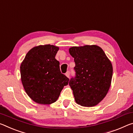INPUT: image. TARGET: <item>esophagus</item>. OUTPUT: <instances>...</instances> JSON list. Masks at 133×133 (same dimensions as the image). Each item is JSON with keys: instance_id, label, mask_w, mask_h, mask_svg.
I'll list each match as a JSON object with an SVG mask.
<instances>
[{"instance_id": "obj_1", "label": "esophagus", "mask_w": 133, "mask_h": 133, "mask_svg": "<svg viewBox=\"0 0 133 133\" xmlns=\"http://www.w3.org/2000/svg\"><path fill=\"white\" fill-rule=\"evenodd\" d=\"M65 75H66L67 77H70V71H67V72L66 73V74H65Z\"/></svg>"}]
</instances>
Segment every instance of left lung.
I'll use <instances>...</instances> for the list:
<instances>
[{
  "mask_svg": "<svg viewBox=\"0 0 133 133\" xmlns=\"http://www.w3.org/2000/svg\"><path fill=\"white\" fill-rule=\"evenodd\" d=\"M76 76L69 81L76 102L83 107H94L108 93L112 77V65L100 47L86 45L71 47Z\"/></svg>",
  "mask_w": 133,
  "mask_h": 133,
  "instance_id": "1",
  "label": "left lung"
}]
</instances>
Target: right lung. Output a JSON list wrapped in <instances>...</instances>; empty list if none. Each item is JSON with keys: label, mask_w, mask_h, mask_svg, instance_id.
Masks as SVG:
<instances>
[{"label": "right lung", "mask_w": 133, "mask_h": 133, "mask_svg": "<svg viewBox=\"0 0 133 133\" xmlns=\"http://www.w3.org/2000/svg\"><path fill=\"white\" fill-rule=\"evenodd\" d=\"M59 47L46 44L33 47L20 66L22 83L27 95L39 104L49 105L57 100L69 79L61 73L55 58Z\"/></svg>", "instance_id": "add662e5"}]
</instances>
